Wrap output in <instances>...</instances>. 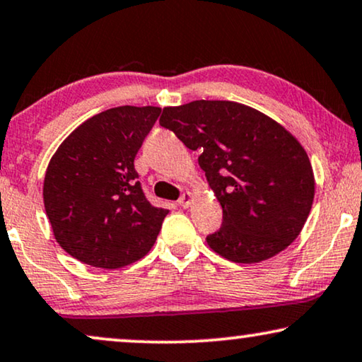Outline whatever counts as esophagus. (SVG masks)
<instances>
[{"label":"esophagus","instance_id":"34e87169","mask_svg":"<svg viewBox=\"0 0 362 362\" xmlns=\"http://www.w3.org/2000/svg\"><path fill=\"white\" fill-rule=\"evenodd\" d=\"M192 200H194L192 192H185V194H182L180 199H178V205H180L182 209H189V206L192 205Z\"/></svg>","mask_w":362,"mask_h":362}]
</instances>
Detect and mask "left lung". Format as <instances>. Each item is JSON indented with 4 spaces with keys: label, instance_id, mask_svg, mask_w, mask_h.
<instances>
[{
    "label": "left lung",
    "instance_id": "1",
    "mask_svg": "<svg viewBox=\"0 0 362 362\" xmlns=\"http://www.w3.org/2000/svg\"><path fill=\"white\" fill-rule=\"evenodd\" d=\"M162 127L192 151L223 209L206 243L230 262L274 257L298 238L315 199V173L300 141L259 110L233 100L163 107Z\"/></svg>",
    "mask_w": 362,
    "mask_h": 362
}]
</instances>
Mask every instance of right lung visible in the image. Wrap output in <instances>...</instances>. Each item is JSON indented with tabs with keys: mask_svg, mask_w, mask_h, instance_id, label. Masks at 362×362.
Returning a JSON list of instances; mask_svg holds the SVG:
<instances>
[{
	"mask_svg": "<svg viewBox=\"0 0 362 362\" xmlns=\"http://www.w3.org/2000/svg\"><path fill=\"white\" fill-rule=\"evenodd\" d=\"M160 110L120 105L95 114L51 157L42 200L56 242L72 258L115 269L151 252L168 210L148 204L134 158Z\"/></svg>",
	"mask_w": 362,
	"mask_h": 362,
	"instance_id": "1",
	"label": "right lung"
}]
</instances>
